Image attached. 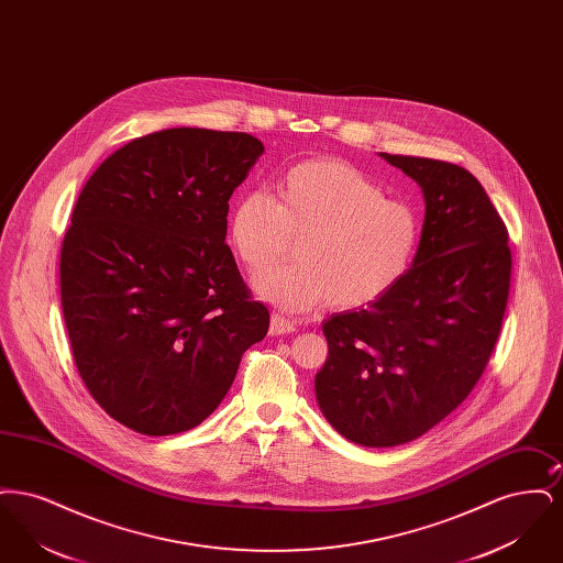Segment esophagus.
<instances>
[{
	"label": "esophagus",
	"mask_w": 563,
	"mask_h": 563,
	"mask_svg": "<svg viewBox=\"0 0 563 563\" xmlns=\"http://www.w3.org/2000/svg\"><path fill=\"white\" fill-rule=\"evenodd\" d=\"M295 322L280 317V314H272L269 317V335H287L294 333Z\"/></svg>",
	"instance_id": "obj_1"
}]
</instances>
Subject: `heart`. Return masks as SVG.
I'll use <instances>...</instances> for the list:
<instances>
[{
  "instance_id": "1",
  "label": "heart",
  "mask_w": 563,
  "mask_h": 563,
  "mask_svg": "<svg viewBox=\"0 0 563 563\" xmlns=\"http://www.w3.org/2000/svg\"><path fill=\"white\" fill-rule=\"evenodd\" d=\"M228 236L251 274L280 262L299 239L297 264L255 280L274 306L356 310L401 283L418 251L420 221L361 168L327 158L291 166L276 184V202L264 191L244 194Z\"/></svg>"
}]
</instances>
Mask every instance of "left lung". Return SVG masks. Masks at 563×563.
Listing matches in <instances>:
<instances>
[{"label":"left lung","instance_id":"1","mask_svg":"<svg viewBox=\"0 0 563 563\" xmlns=\"http://www.w3.org/2000/svg\"><path fill=\"white\" fill-rule=\"evenodd\" d=\"M379 156L424 196V223L401 283L322 322L329 354L314 377L327 422L356 445L409 443L468 397L507 310V225L462 166Z\"/></svg>","mask_w":563,"mask_h":563}]
</instances>
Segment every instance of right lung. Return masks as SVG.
<instances>
[{
	"label": "right lung",
	"mask_w": 563,
	"mask_h": 563,
	"mask_svg": "<svg viewBox=\"0 0 563 563\" xmlns=\"http://www.w3.org/2000/svg\"><path fill=\"white\" fill-rule=\"evenodd\" d=\"M262 154L253 134L168 129L113 152L81 189L63 314L92 399L134 432L198 427L268 333L225 244L228 200Z\"/></svg>",
	"instance_id": "add662e5"
}]
</instances>
